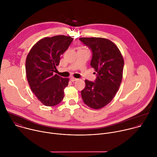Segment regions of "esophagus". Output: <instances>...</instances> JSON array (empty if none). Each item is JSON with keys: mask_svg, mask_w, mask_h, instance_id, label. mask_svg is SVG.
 Here are the masks:
<instances>
[{"mask_svg": "<svg viewBox=\"0 0 157 157\" xmlns=\"http://www.w3.org/2000/svg\"><path fill=\"white\" fill-rule=\"evenodd\" d=\"M70 79H71V81H73V82H74V81H76L78 80V79H76V78H74V77H71V78H70Z\"/></svg>", "mask_w": 157, "mask_h": 157, "instance_id": "1", "label": "esophagus"}]
</instances>
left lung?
<instances>
[{"instance_id":"left-lung-1","label":"left lung","mask_w":157,"mask_h":157,"mask_svg":"<svg viewBox=\"0 0 157 157\" xmlns=\"http://www.w3.org/2000/svg\"><path fill=\"white\" fill-rule=\"evenodd\" d=\"M93 52L91 66L98 73L95 82L85 80L81 91L83 102L93 109H100L113 99L123 77L124 60L113 41L104 38H80Z\"/></svg>"}]
</instances>
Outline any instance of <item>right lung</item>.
Returning <instances> with one entry per match:
<instances>
[{
    "label": "right lung",
    "instance_id": "right-lung-1",
    "mask_svg": "<svg viewBox=\"0 0 157 157\" xmlns=\"http://www.w3.org/2000/svg\"><path fill=\"white\" fill-rule=\"evenodd\" d=\"M73 40L72 36L56 35L37 41L29 52L25 62L26 75L31 90L44 105L55 106L64 98V89L69 78L54 75L60 56Z\"/></svg>",
    "mask_w": 157,
    "mask_h": 157
}]
</instances>
